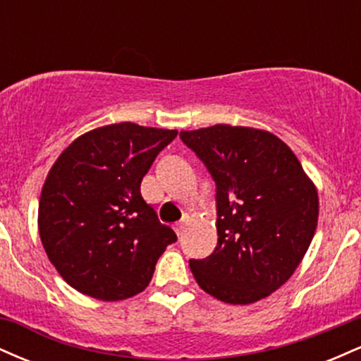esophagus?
<instances>
[{"instance_id": "34e87169", "label": "esophagus", "mask_w": 361, "mask_h": 361, "mask_svg": "<svg viewBox=\"0 0 361 361\" xmlns=\"http://www.w3.org/2000/svg\"><path fill=\"white\" fill-rule=\"evenodd\" d=\"M183 229H185V224H183V222H178V224H175V231H176V234H178V235L183 234Z\"/></svg>"}]
</instances>
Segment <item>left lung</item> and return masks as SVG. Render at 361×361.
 <instances>
[{
  "label": "left lung",
  "mask_w": 361,
  "mask_h": 361,
  "mask_svg": "<svg viewBox=\"0 0 361 361\" xmlns=\"http://www.w3.org/2000/svg\"><path fill=\"white\" fill-rule=\"evenodd\" d=\"M180 137L217 186V246L205 259H190L195 280L226 304L264 299L309 250L319 217L316 185L268 130L217 123Z\"/></svg>",
  "instance_id": "obj_1"
}]
</instances>
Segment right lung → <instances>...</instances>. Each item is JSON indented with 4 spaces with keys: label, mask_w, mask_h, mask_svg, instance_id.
Returning <instances> with one entry per match:
<instances>
[{
    "label": "right lung",
    "mask_w": 361,
    "mask_h": 361,
    "mask_svg": "<svg viewBox=\"0 0 361 361\" xmlns=\"http://www.w3.org/2000/svg\"><path fill=\"white\" fill-rule=\"evenodd\" d=\"M176 134L111 123L74 139L52 164L40 193L39 234L78 292L105 302L137 295L176 241L140 195V181Z\"/></svg>",
    "instance_id": "add662e5"
}]
</instances>
